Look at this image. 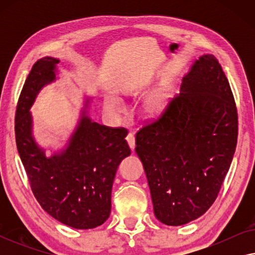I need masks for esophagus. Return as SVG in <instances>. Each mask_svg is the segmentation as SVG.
<instances>
[{
  "label": "esophagus",
  "instance_id": "34e87169",
  "mask_svg": "<svg viewBox=\"0 0 255 255\" xmlns=\"http://www.w3.org/2000/svg\"><path fill=\"white\" fill-rule=\"evenodd\" d=\"M127 140H128V146H130V148L131 149H134V147H135V139H134L133 133L128 132V135H127Z\"/></svg>",
  "mask_w": 255,
  "mask_h": 255
}]
</instances>
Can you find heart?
<instances>
[{"label": "heart", "mask_w": 255, "mask_h": 255, "mask_svg": "<svg viewBox=\"0 0 255 255\" xmlns=\"http://www.w3.org/2000/svg\"><path fill=\"white\" fill-rule=\"evenodd\" d=\"M165 101H166L165 94L162 93L153 94L151 97H148L147 102H146V109H147L148 113L151 114L158 113V111L161 110ZM104 106H106L108 111H110V113H114V114H121L124 111L123 103H122L121 101L115 96H107Z\"/></svg>", "instance_id": "obj_1"}]
</instances>
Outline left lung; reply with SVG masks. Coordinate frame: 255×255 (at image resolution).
Segmentation results:
<instances>
[{
  "label": "left lung",
  "mask_w": 255,
  "mask_h": 255,
  "mask_svg": "<svg viewBox=\"0 0 255 255\" xmlns=\"http://www.w3.org/2000/svg\"><path fill=\"white\" fill-rule=\"evenodd\" d=\"M238 111L225 73L204 54L182 80L181 93L135 133L155 217L187 224L218 196L235 154Z\"/></svg>",
  "instance_id": "8db88e82"
}]
</instances>
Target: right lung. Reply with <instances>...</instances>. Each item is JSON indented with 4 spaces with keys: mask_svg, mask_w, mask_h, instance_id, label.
<instances>
[{
    "mask_svg": "<svg viewBox=\"0 0 255 255\" xmlns=\"http://www.w3.org/2000/svg\"><path fill=\"white\" fill-rule=\"evenodd\" d=\"M58 62L51 57L39 59L27 75L16 108V145L41 208L71 228L94 229L109 218L116 170L131 153L125 140L128 130L97 124L83 111L68 147L46 158L31 134L29 109L41 87L55 79Z\"/></svg>",
    "mask_w": 255,
    "mask_h": 255,
    "instance_id": "add662e5",
    "label": "right lung"
}]
</instances>
